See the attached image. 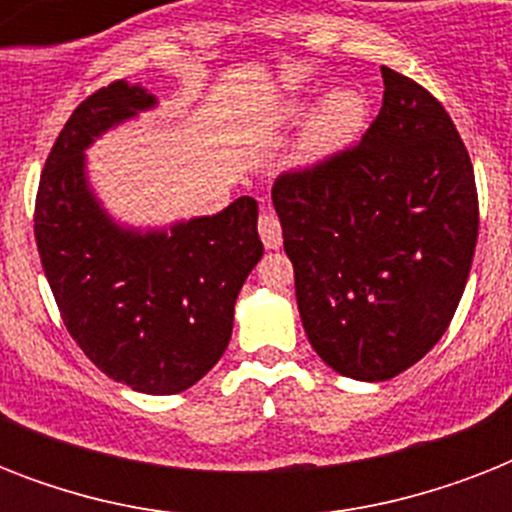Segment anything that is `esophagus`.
<instances>
[{"mask_svg":"<svg viewBox=\"0 0 512 512\" xmlns=\"http://www.w3.org/2000/svg\"><path fill=\"white\" fill-rule=\"evenodd\" d=\"M257 231H260V239H263L265 249H279L281 247L279 217L273 215L271 209H263V215H260V220H257Z\"/></svg>","mask_w":512,"mask_h":512,"instance_id":"1","label":"esophagus"}]
</instances>
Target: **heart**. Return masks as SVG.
I'll list each match as a JSON object with an SVG mask.
<instances>
[{
    "mask_svg": "<svg viewBox=\"0 0 512 512\" xmlns=\"http://www.w3.org/2000/svg\"><path fill=\"white\" fill-rule=\"evenodd\" d=\"M316 100L311 95H292L279 106L281 124H300L308 115L303 132L297 135L289 167L295 170H316L327 162L345 154L366 130L369 124V106L366 98L356 90H337L321 100V106L313 111Z\"/></svg>",
    "mask_w": 512,
    "mask_h": 512,
    "instance_id": "1",
    "label": "heart"
}]
</instances>
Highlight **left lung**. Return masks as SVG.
<instances>
[{"label": "left lung", "instance_id": "left-lung-1", "mask_svg": "<svg viewBox=\"0 0 512 512\" xmlns=\"http://www.w3.org/2000/svg\"><path fill=\"white\" fill-rule=\"evenodd\" d=\"M382 82L356 148L273 185L305 335L324 364L364 382L396 377L441 340L478 239L454 122L409 76L382 68Z\"/></svg>", "mask_w": 512, "mask_h": 512}]
</instances>
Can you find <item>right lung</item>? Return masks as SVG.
I'll use <instances>...</instances> for the list:
<instances>
[{"instance_id":"add662e5","label":"right lung","mask_w":512,"mask_h":512,"mask_svg":"<svg viewBox=\"0 0 512 512\" xmlns=\"http://www.w3.org/2000/svg\"><path fill=\"white\" fill-rule=\"evenodd\" d=\"M140 82H114L76 106L44 164L34 236L63 324L111 380L148 396L183 393L228 348L233 308L263 257L257 201L170 225L116 220L90 183L87 148L154 111Z\"/></svg>"}]
</instances>
